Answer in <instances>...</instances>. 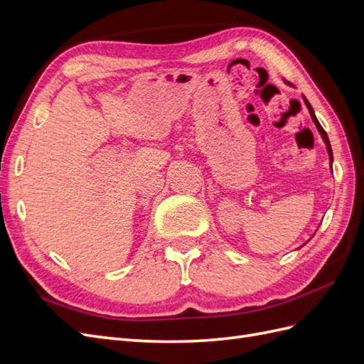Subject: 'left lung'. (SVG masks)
<instances>
[{
  "instance_id": "left-lung-1",
  "label": "left lung",
  "mask_w": 364,
  "mask_h": 364,
  "mask_svg": "<svg viewBox=\"0 0 364 364\" xmlns=\"http://www.w3.org/2000/svg\"><path fill=\"white\" fill-rule=\"evenodd\" d=\"M304 102H305V105H306V107H308V111H310V115H311V118H313V121H314V124H316L317 130L321 132V135H322V138H323V141H325L326 149H328V155H329V162H331V165H333V150H331V144H329V139H328L326 132L323 130V127L321 126V123H318V121H317V118H316V115H314V111H313V107H311L310 103H308V100H306L305 97H304ZM331 170H333V167H331Z\"/></svg>"
}]
</instances>
